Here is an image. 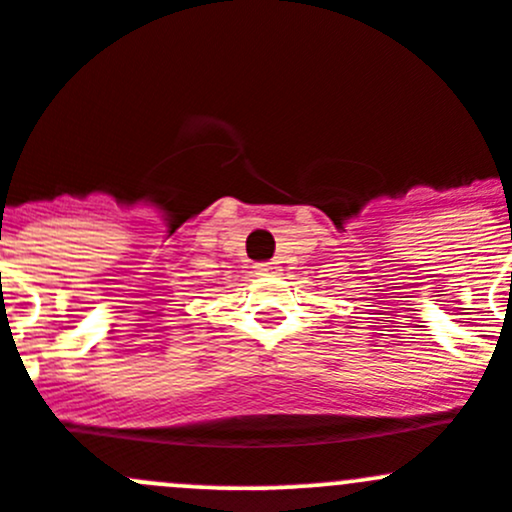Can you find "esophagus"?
<instances>
[{
	"label": "esophagus",
	"mask_w": 512,
	"mask_h": 512,
	"mask_svg": "<svg viewBox=\"0 0 512 512\" xmlns=\"http://www.w3.org/2000/svg\"><path fill=\"white\" fill-rule=\"evenodd\" d=\"M257 272H260V275H277L280 267H277V262H262V265H257Z\"/></svg>",
	"instance_id": "obj_1"
}]
</instances>
